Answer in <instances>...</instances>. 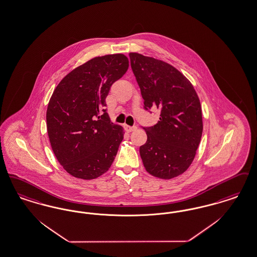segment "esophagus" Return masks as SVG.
I'll list each match as a JSON object with an SVG mask.
<instances>
[{
    "label": "esophagus",
    "instance_id": "1",
    "mask_svg": "<svg viewBox=\"0 0 257 257\" xmlns=\"http://www.w3.org/2000/svg\"><path fill=\"white\" fill-rule=\"evenodd\" d=\"M124 129H125V131H126V132H133V131H135V130L137 129V127H136V126L124 125Z\"/></svg>",
    "mask_w": 257,
    "mask_h": 257
}]
</instances>
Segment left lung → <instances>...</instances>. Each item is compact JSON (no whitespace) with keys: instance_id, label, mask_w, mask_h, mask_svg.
Listing matches in <instances>:
<instances>
[{"instance_id":"obj_1","label":"left lung","mask_w":257,"mask_h":257,"mask_svg":"<svg viewBox=\"0 0 257 257\" xmlns=\"http://www.w3.org/2000/svg\"><path fill=\"white\" fill-rule=\"evenodd\" d=\"M129 56L144 110L157 108L161 112L158 123L143 127L147 135L140 147L144 167L155 177L172 179L191 165L201 142L199 97L192 84L173 66L136 52Z\"/></svg>"}]
</instances>
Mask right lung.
<instances>
[{"mask_svg":"<svg viewBox=\"0 0 257 257\" xmlns=\"http://www.w3.org/2000/svg\"><path fill=\"white\" fill-rule=\"evenodd\" d=\"M128 67L120 53L94 57L67 74L52 93L47 110L52 151L75 178L95 179L113 164L124 131L111 122L105 99Z\"/></svg>","mask_w":257,"mask_h":257,"instance_id":"obj_1","label":"right lung"}]
</instances>
